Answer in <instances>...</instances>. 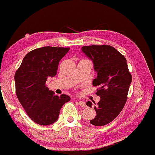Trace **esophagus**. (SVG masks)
<instances>
[{"mask_svg": "<svg viewBox=\"0 0 155 155\" xmlns=\"http://www.w3.org/2000/svg\"><path fill=\"white\" fill-rule=\"evenodd\" d=\"M78 103V104H79V105L81 106V107H86V104H85V102H83V101H78L77 102Z\"/></svg>", "mask_w": 155, "mask_h": 155, "instance_id": "obj_1", "label": "esophagus"}]
</instances>
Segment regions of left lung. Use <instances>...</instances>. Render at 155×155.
Instances as JSON below:
<instances>
[{
  "label": "left lung",
  "instance_id": "left-lung-1",
  "mask_svg": "<svg viewBox=\"0 0 155 155\" xmlns=\"http://www.w3.org/2000/svg\"><path fill=\"white\" fill-rule=\"evenodd\" d=\"M82 51L93 61L97 77L92 84L98 87L96 94L101 98L94 108L96 117L90 123L101 127L113 121L124 107L132 77L124 56L113 46H85ZM86 104L92 105L90 101Z\"/></svg>",
  "mask_w": 155,
  "mask_h": 155
}]
</instances>
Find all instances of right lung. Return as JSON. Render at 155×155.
<instances>
[{
    "instance_id": "right-lung-1",
    "label": "right lung",
    "mask_w": 155,
    "mask_h": 155,
    "mask_svg": "<svg viewBox=\"0 0 155 155\" xmlns=\"http://www.w3.org/2000/svg\"><path fill=\"white\" fill-rule=\"evenodd\" d=\"M70 48L45 46L28 52L15 74V93L33 122L46 126L55 122L62 106L70 101L65 94L58 96L49 90L46 81L57 74L59 63Z\"/></svg>"
}]
</instances>
